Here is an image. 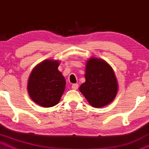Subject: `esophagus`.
<instances>
[{
  "mask_svg": "<svg viewBox=\"0 0 149 149\" xmlns=\"http://www.w3.org/2000/svg\"><path fill=\"white\" fill-rule=\"evenodd\" d=\"M78 87H79V85H78V84H73V85H72V88L73 90H77Z\"/></svg>",
  "mask_w": 149,
  "mask_h": 149,
  "instance_id": "1",
  "label": "esophagus"
}]
</instances>
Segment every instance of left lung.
<instances>
[{
  "instance_id": "8db88e82",
  "label": "left lung",
  "mask_w": 149,
  "mask_h": 149,
  "mask_svg": "<svg viewBox=\"0 0 149 149\" xmlns=\"http://www.w3.org/2000/svg\"><path fill=\"white\" fill-rule=\"evenodd\" d=\"M85 82L79 91L90 105L96 108L110 104L118 90V83L111 66L102 59L90 57L86 62Z\"/></svg>"
}]
</instances>
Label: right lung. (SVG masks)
<instances>
[{"label": "right lung", "mask_w": 149, "mask_h": 149, "mask_svg": "<svg viewBox=\"0 0 149 149\" xmlns=\"http://www.w3.org/2000/svg\"><path fill=\"white\" fill-rule=\"evenodd\" d=\"M59 64L56 59H46L38 64L29 77V97L43 108H51L59 103L64 91L66 81L58 70Z\"/></svg>", "instance_id": "1"}]
</instances>
